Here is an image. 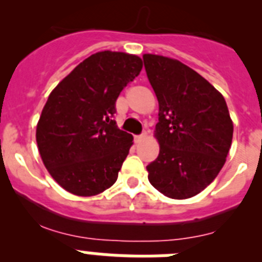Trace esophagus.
Returning <instances> with one entry per match:
<instances>
[{
  "label": "esophagus",
  "mask_w": 262,
  "mask_h": 262,
  "mask_svg": "<svg viewBox=\"0 0 262 262\" xmlns=\"http://www.w3.org/2000/svg\"><path fill=\"white\" fill-rule=\"evenodd\" d=\"M145 138H147V134H142V135H138V136H135V142L136 143L142 142V140H144Z\"/></svg>",
  "instance_id": "esophagus-1"
}]
</instances>
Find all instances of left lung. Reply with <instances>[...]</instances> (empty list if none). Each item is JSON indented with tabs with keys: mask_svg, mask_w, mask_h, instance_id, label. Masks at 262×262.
Returning <instances> with one entry per match:
<instances>
[{
	"mask_svg": "<svg viewBox=\"0 0 262 262\" xmlns=\"http://www.w3.org/2000/svg\"><path fill=\"white\" fill-rule=\"evenodd\" d=\"M143 60L159 101L160 152L147 165L148 180L169 198H191L216 178L230 152L233 123L226 99L184 62L152 53Z\"/></svg>",
	"mask_w": 262,
	"mask_h": 262,
	"instance_id": "1",
	"label": "left lung"
}]
</instances>
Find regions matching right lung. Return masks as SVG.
<instances>
[{
  "mask_svg": "<svg viewBox=\"0 0 262 262\" xmlns=\"http://www.w3.org/2000/svg\"><path fill=\"white\" fill-rule=\"evenodd\" d=\"M142 68L136 55L101 51L51 92L36 124V143L48 173L62 189L92 196L115 184L134 138L111 118L119 93Z\"/></svg>",
  "mask_w": 262,
  "mask_h": 262,
  "instance_id": "right-lung-1",
  "label": "right lung"
}]
</instances>
